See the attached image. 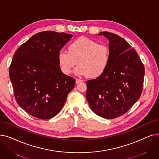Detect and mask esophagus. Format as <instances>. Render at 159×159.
Instances as JSON below:
<instances>
[{"label": "esophagus", "instance_id": "obj_1", "mask_svg": "<svg viewBox=\"0 0 159 159\" xmlns=\"http://www.w3.org/2000/svg\"><path fill=\"white\" fill-rule=\"evenodd\" d=\"M82 82V80H80V79H76V80H75V83L76 84H79V83H80V82Z\"/></svg>", "mask_w": 159, "mask_h": 159}]
</instances>
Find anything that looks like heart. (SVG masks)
<instances>
[{
	"label": "heart",
	"instance_id": "b5f03b06",
	"mask_svg": "<svg viewBox=\"0 0 159 159\" xmlns=\"http://www.w3.org/2000/svg\"><path fill=\"white\" fill-rule=\"evenodd\" d=\"M68 49L69 51L61 50L58 54L60 67L65 74L71 73L78 64L79 66L75 70L77 75L96 78L108 66L110 51L105 44H98L94 40L81 37L72 42Z\"/></svg>",
	"mask_w": 159,
	"mask_h": 159
}]
</instances>
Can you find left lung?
I'll return each instance as SVG.
<instances>
[{
    "label": "left lung",
    "instance_id": "8db88e82",
    "mask_svg": "<svg viewBox=\"0 0 159 159\" xmlns=\"http://www.w3.org/2000/svg\"><path fill=\"white\" fill-rule=\"evenodd\" d=\"M109 41L110 60L106 71L86 82V99L92 111L106 119L126 113L139 100L142 92L144 66L139 55L117 34L102 32Z\"/></svg>",
    "mask_w": 159,
    "mask_h": 159
}]
</instances>
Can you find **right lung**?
<instances>
[{"instance_id": "obj_1", "label": "right lung", "mask_w": 159, "mask_h": 159, "mask_svg": "<svg viewBox=\"0 0 159 159\" xmlns=\"http://www.w3.org/2000/svg\"><path fill=\"white\" fill-rule=\"evenodd\" d=\"M73 37L54 31L37 33L13 54L10 79L17 104L41 120L53 118L64 105L75 79L61 71L58 54Z\"/></svg>"}]
</instances>
